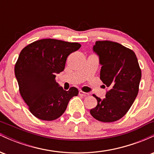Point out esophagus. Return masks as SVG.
<instances>
[{
  "mask_svg": "<svg viewBox=\"0 0 154 154\" xmlns=\"http://www.w3.org/2000/svg\"><path fill=\"white\" fill-rule=\"evenodd\" d=\"M79 95H82V96L85 97V96H88V95H89V93H85V92H83L82 91H80L79 92Z\"/></svg>",
  "mask_w": 154,
  "mask_h": 154,
  "instance_id": "obj_1",
  "label": "esophagus"
}]
</instances>
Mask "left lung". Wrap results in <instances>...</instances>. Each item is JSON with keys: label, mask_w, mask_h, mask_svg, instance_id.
<instances>
[{"label": "left lung", "mask_w": 154, "mask_h": 154, "mask_svg": "<svg viewBox=\"0 0 154 154\" xmlns=\"http://www.w3.org/2000/svg\"><path fill=\"white\" fill-rule=\"evenodd\" d=\"M93 51L102 65L100 78L109 90L102 100L93 95L98 104L90 112L98 121L113 122L123 117L135 100L141 69L135 52L116 42L98 40Z\"/></svg>", "instance_id": "obj_1"}]
</instances>
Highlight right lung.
I'll return each mask as SVG.
<instances>
[{"label":"right lung","instance_id":"obj_1","mask_svg":"<svg viewBox=\"0 0 154 154\" xmlns=\"http://www.w3.org/2000/svg\"><path fill=\"white\" fill-rule=\"evenodd\" d=\"M81 45L56 39L37 40L22 49L14 67L19 93L35 117L52 121L60 117L69 101L78 95L75 87L64 91L56 81L67 57Z\"/></svg>","mask_w":154,"mask_h":154}]
</instances>
